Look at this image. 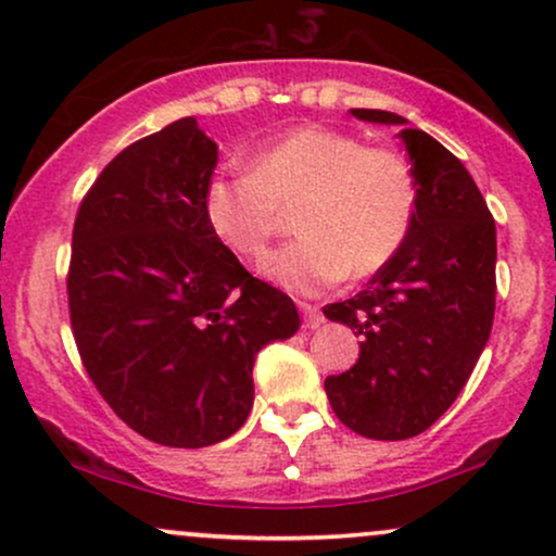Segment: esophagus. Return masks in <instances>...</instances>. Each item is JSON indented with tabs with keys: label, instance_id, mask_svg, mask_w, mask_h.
Wrapping results in <instances>:
<instances>
[{
	"label": "esophagus",
	"instance_id": "34e87169",
	"mask_svg": "<svg viewBox=\"0 0 556 556\" xmlns=\"http://www.w3.org/2000/svg\"><path fill=\"white\" fill-rule=\"evenodd\" d=\"M300 314H303V324L308 329H318L324 324V314L318 305H311V303H300Z\"/></svg>",
	"mask_w": 556,
	"mask_h": 556
}]
</instances>
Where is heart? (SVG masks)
<instances>
[{
	"mask_svg": "<svg viewBox=\"0 0 556 556\" xmlns=\"http://www.w3.org/2000/svg\"><path fill=\"white\" fill-rule=\"evenodd\" d=\"M298 208L303 238L261 266L298 295H318L350 271H379L405 242L416 214V177L405 156L331 127L305 125L258 149L253 169L206 182L203 214L214 235L242 258H261L282 208Z\"/></svg>",
	"mask_w": 556,
	"mask_h": 556,
	"instance_id": "obj_1",
	"label": "heart"
}]
</instances>
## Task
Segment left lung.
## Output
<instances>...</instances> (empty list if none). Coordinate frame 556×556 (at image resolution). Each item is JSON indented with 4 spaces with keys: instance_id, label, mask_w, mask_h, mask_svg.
Here are the masks:
<instances>
[{
    "instance_id": "obj_1",
    "label": "left lung",
    "mask_w": 556,
    "mask_h": 556,
    "mask_svg": "<svg viewBox=\"0 0 556 556\" xmlns=\"http://www.w3.org/2000/svg\"><path fill=\"white\" fill-rule=\"evenodd\" d=\"M397 125L416 177V214L392 261L324 316L361 337L350 371L327 376L331 410L368 439L418 437L473 374L494 321L496 227L481 190L437 138L384 110H350Z\"/></svg>"
}]
</instances>
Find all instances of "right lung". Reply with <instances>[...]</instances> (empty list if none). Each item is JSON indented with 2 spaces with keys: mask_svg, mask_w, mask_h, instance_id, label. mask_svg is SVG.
I'll return each instance as SVG.
<instances>
[{
  "mask_svg": "<svg viewBox=\"0 0 556 556\" xmlns=\"http://www.w3.org/2000/svg\"><path fill=\"white\" fill-rule=\"evenodd\" d=\"M216 159L195 117L127 146L83 198L67 274L75 344L101 397L140 437L182 450L245 424L258 350L300 327L295 303L208 227Z\"/></svg>",
  "mask_w": 556,
  "mask_h": 556,
  "instance_id": "add662e5",
  "label": "right lung"
}]
</instances>
